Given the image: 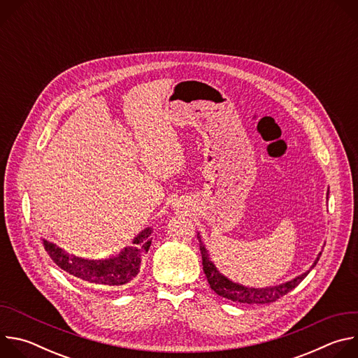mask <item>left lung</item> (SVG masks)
<instances>
[{
    "label": "left lung",
    "mask_w": 358,
    "mask_h": 358,
    "mask_svg": "<svg viewBox=\"0 0 358 358\" xmlns=\"http://www.w3.org/2000/svg\"><path fill=\"white\" fill-rule=\"evenodd\" d=\"M327 198H329V191H327ZM196 238L199 241V250H201V257H202V269L203 273L207 276V280L210 283V287L218 294L222 296L231 301H238V303H245V304H266L272 303L286 293H289L292 289H294L306 276L309 275V272L316 266V264L320 259L322 252L317 255L316 261L310 266L309 271H306L304 273L296 276L294 279L276 285V286H266V287H249L243 286L241 283L232 282L227 276H224L215 266V264L210 258V252L201 241V235L196 234Z\"/></svg>",
    "instance_id": "8db88e82"
}]
</instances>
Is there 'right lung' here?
Wrapping results in <instances>:
<instances>
[{
  "label": "right lung",
  "mask_w": 358,
  "mask_h": 358,
  "mask_svg": "<svg viewBox=\"0 0 358 358\" xmlns=\"http://www.w3.org/2000/svg\"><path fill=\"white\" fill-rule=\"evenodd\" d=\"M151 232L152 228H144L133 238L130 246L123 248L116 257L106 259L76 257L54 242L46 239H42V242L50 259L69 275L87 283L116 289L131 282L140 272L141 261L151 245Z\"/></svg>",
  "instance_id": "add662e5"
}]
</instances>
